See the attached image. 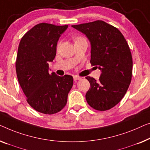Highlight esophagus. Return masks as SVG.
I'll return each instance as SVG.
<instances>
[{"label":"esophagus","instance_id":"34e87169","mask_svg":"<svg viewBox=\"0 0 150 150\" xmlns=\"http://www.w3.org/2000/svg\"><path fill=\"white\" fill-rule=\"evenodd\" d=\"M81 79V77H79V76H73V79H74V81H77V80H79Z\"/></svg>","mask_w":150,"mask_h":150}]
</instances>
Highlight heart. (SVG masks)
<instances>
[{
  "instance_id": "1",
  "label": "heart",
  "mask_w": 150,
  "mask_h": 150,
  "mask_svg": "<svg viewBox=\"0 0 150 150\" xmlns=\"http://www.w3.org/2000/svg\"><path fill=\"white\" fill-rule=\"evenodd\" d=\"M81 39H84V38L82 37H80V36H77V37H75V39H74L75 42L77 41H79V40H81Z\"/></svg>"
}]
</instances>
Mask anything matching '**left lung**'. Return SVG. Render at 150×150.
<instances>
[{
  "label": "left lung",
  "mask_w": 150,
  "mask_h": 150,
  "mask_svg": "<svg viewBox=\"0 0 150 150\" xmlns=\"http://www.w3.org/2000/svg\"><path fill=\"white\" fill-rule=\"evenodd\" d=\"M91 43L92 66L101 71L98 80L89 76L90 88L87 103L97 111L109 110L120 102L127 92L132 74V58L128 44L122 33L104 21L73 25Z\"/></svg>",
  "instance_id": "obj_1"
}]
</instances>
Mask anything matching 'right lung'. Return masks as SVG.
I'll return each instance as SVG.
<instances>
[{"label": "right lung", "mask_w": 150, "mask_h": 150, "mask_svg": "<svg viewBox=\"0 0 150 150\" xmlns=\"http://www.w3.org/2000/svg\"><path fill=\"white\" fill-rule=\"evenodd\" d=\"M67 28L68 25L40 23L25 34L19 44L16 62L19 83L28 104L44 114L62 110L73 85L72 76L49 73V62L56 56L57 42Z\"/></svg>", "instance_id": "1"}]
</instances>
